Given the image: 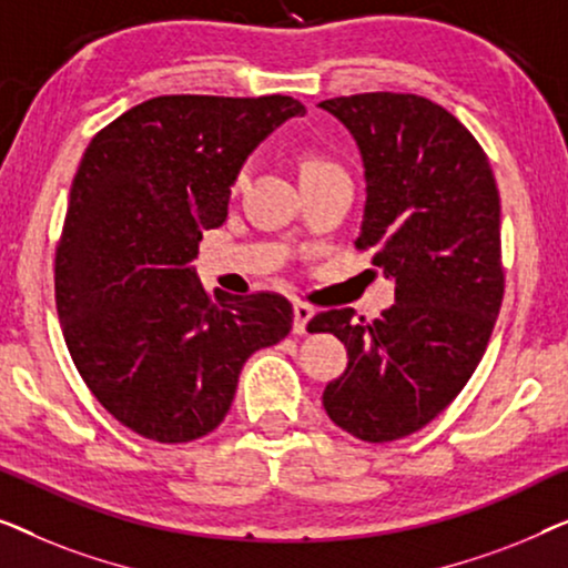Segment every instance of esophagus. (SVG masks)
<instances>
[{
	"instance_id": "esophagus-1",
	"label": "esophagus",
	"mask_w": 568,
	"mask_h": 568,
	"mask_svg": "<svg viewBox=\"0 0 568 568\" xmlns=\"http://www.w3.org/2000/svg\"><path fill=\"white\" fill-rule=\"evenodd\" d=\"M315 315V307L313 305H307V302H302V300H294V325H292V331L294 333H307V323H310V317Z\"/></svg>"
}]
</instances>
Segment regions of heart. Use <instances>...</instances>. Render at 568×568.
I'll return each instance as SVG.
<instances>
[{"label":"heart","instance_id":"b5f03b06","mask_svg":"<svg viewBox=\"0 0 568 568\" xmlns=\"http://www.w3.org/2000/svg\"><path fill=\"white\" fill-rule=\"evenodd\" d=\"M325 168H333V162L328 158H323V154H307L300 165V175L321 173V170H325Z\"/></svg>","mask_w":568,"mask_h":568}]
</instances>
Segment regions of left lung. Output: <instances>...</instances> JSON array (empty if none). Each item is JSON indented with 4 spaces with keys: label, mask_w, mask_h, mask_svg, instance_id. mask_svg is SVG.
Returning a JSON list of instances; mask_svg holds the SVG:
<instances>
[{
    "label": "left lung",
    "mask_w": 568,
    "mask_h": 568,
    "mask_svg": "<svg viewBox=\"0 0 568 568\" xmlns=\"http://www.w3.org/2000/svg\"><path fill=\"white\" fill-rule=\"evenodd\" d=\"M362 152L367 204L359 251L395 282L377 321L328 310L310 333L344 341L348 367L325 385L331 422L364 442L408 437L463 390L504 297L499 189L476 136L408 92L323 100Z\"/></svg>",
    "instance_id": "obj_1"
}]
</instances>
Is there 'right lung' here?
I'll list each match as a JSON object with an SVG mask.
<instances>
[{
  "instance_id": "add662e5",
  "label": "right lung",
  "mask_w": 568,
  "mask_h": 568,
  "mask_svg": "<svg viewBox=\"0 0 568 568\" xmlns=\"http://www.w3.org/2000/svg\"><path fill=\"white\" fill-rule=\"evenodd\" d=\"M305 115L290 95H162L92 136L57 245V310L77 372L115 422L178 445L214 432L258 348L292 331L282 294L209 297L201 230L227 220L255 146Z\"/></svg>"
}]
</instances>
